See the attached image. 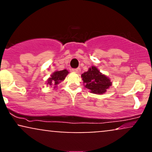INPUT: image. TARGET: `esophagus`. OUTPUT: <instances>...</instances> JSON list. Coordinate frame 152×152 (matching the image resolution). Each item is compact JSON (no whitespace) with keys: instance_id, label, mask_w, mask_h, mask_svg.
<instances>
[{"instance_id":"1","label":"esophagus","mask_w":152,"mask_h":152,"mask_svg":"<svg viewBox=\"0 0 152 152\" xmlns=\"http://www.w3.org/2000/svg\"><path fill=\"white\" fill-rule=\"evenodd\" d=\"M73 72L76 73V74H80V72H81V69H80L79 68H78V69H73Z\"/></svg>"}]
</instances>
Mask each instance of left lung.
<instances>
[{
	"label": "left lung",
	"mask_w": 152,
	"mask_h": 152,
	"mask_svg": "<svg viewBox=\"0 0 152 152\" xmlns=\"http://www.w3.org/2000/svg\"><path fill=\"white\" fill-rule=\"evenodd\" d=\"M83 86L88 88L91 93L95 94H105L112 85L111 79L103 74L96 66H91L88 71L81 74Z\"/></svg>",
	"instance_id": "8db88e82"
}]
</instances>
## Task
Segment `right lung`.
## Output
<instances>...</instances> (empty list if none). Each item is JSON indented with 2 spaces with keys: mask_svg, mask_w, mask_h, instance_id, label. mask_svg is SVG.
Masks as SVG:
<instances>
[{
  "mask_svg": "<svg viewBox=\"0 0 152 152\" xmlns=\"http://www.w3.org/2000/svg\"><path fill=\"white\" fill-rule=\"evenodd\" d=\"M69 73V72L66 69H64L62 71H54L53 74L50 75V77L48 78L46 83L49 86H53L54 89H56L58 83H60L61 82L65 79Z\"/></svg>",
  "mask_w": 152,
  "mask_h": 152,
  "instance_id": "add662e5",
  "label": "right lung"
}]
</instances>
